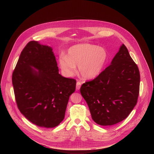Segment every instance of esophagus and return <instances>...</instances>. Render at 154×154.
Wrapping results in <instances>:
<instances>
[{
    "mask_svg": "<svg viewBox=\"0 0 154 154\" xmlns=\"http://www.w3.org/2000/svg\"><path fill=\"white\" fill-rule=\"evenodd\" d=\"M81 85H82V82H80V81H77V83H76V90H80V87H81Z\"/></svg>",
    "mask_w": 154,
    "mask_h": 154,
    "instance_id": "esophagus-1",
    "label": "esophagus"
}]
</instances>
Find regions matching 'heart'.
Segmentation results:
<instances>
[{
    "mask_svg": "<svg viewBox=\"0 0 154 154\" xmlns=\"http://www.w3.org/2000/svg\"><path fill=\"white\" fill-rule=\"evenodd\" d=\"M107 58L108 54L104 48L90 44H81L70 48L68 55H60L58 63L66 77L74 75L77 72L76 66H78L83 78L92 79L100 74Z\"/></svg>",
    "mask_w": 154,
    "mask_h": 154,
    "instance_id": "b5f03b06",
    "label": "heart"
}]
</instances>
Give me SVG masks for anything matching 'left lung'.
Masks as SVG:
<instances>
[{"instance_id":"obj_1","label":"left lung","mask_w":154,"mask_h":154,"mask_svg":"<svg viewBox=\"0 0 154 154\" xmlns=\"http://www.w3.org/2000/svg\"><path fill=\"white\" fill-rule=\"evenodd\" d=\"M140 83L138 66L123 44L111 64L94 79L82 84L80 91L93 121L108 126L124 120L132 111Z\"/></svg>"}]
</instances>
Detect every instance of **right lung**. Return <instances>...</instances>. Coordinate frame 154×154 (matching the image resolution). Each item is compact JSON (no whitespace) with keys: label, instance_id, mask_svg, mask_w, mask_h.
I'll use <instances>...</instances> for the list:
<instances>
[{"label":"right lung","instance_id":"right-lung-1","mask_svg":"<svg viewBox=\"0 0 154 154\" xmlns=\"http://www.w3.org/2000/svg\"><path fill=\"white\" fill-rule=\"evenodd\" d=\"M12 83L20 113L33 124L46 128L55 127L63 120L76 86L75 79L58 73L52 49L35 41L28 42L21 52Z\"/></svg>","mask_w":154,"mask_h":154}]
</instances>
